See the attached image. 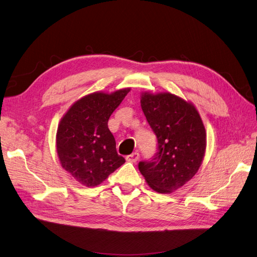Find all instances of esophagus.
Returning <instances> with one entry per match:
<instances>
[{
	"label": "esophagus",
	"instance_id": "1",
	"mask_svg": "<svg viewBox=\"0 0 257 257\" xmlns=\"http://www.w3.org/2000/svg\"><path fill=\"white\" fill-rule=\"evenodd\" d=\"M139 158H140V155H139L138 152H136V153H132L131 155L127 156V157H126V160H127L128 162L136 163V162L139 160Z\"/></svg>",
	"mask_w": 257,
	"mask_h": 257
}]
</instances>
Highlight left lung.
I'll return each instance as SVG.
<instances>
[{
    "instance_id": "obj_1",
    "label": "left lung",
    "mask_w": 257,
    "mask_h": 257,
    "mask_svg": "<svg viewBox=\"0 0 257 257\" xmlns=\"http://www.w3.org/2000/svg\"><path fill=\"white\" fill-rule=\"evenodd\" d=\"M141 106L158 147L153 159L139 162V170L155 191H176L202 164L206 150L202 118L192 103L170 93H144Z\"/></svg>"
}]
</instances>
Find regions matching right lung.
Here are the masks:
<instances>
[{
	"label": "right lung",
	"instance_id": "obj_1",
	"mask_svg": "<svg viewBox=\"0 0 257 257\" xmlns=\"http://www.w3.org/2000/svg\"><path fill=\"white\" fill-rule=\"evenodd\" d=\"M130 88L93 93L74 102L60 121L56 151L62 167L86 187H96L125 163L107 127L111 114Z\"/></svg>",
	"mask_w": 257,
	"mask_h": 257
}]
</instances>
